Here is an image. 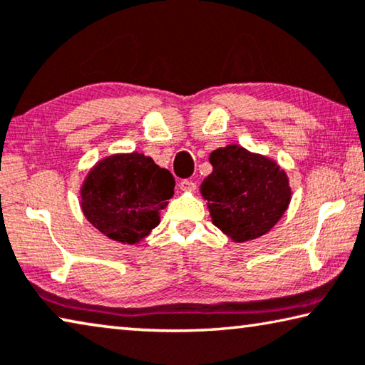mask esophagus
<instances>
[{"mask_svg": "<svg viewBox=\"0 0 365 365\" xmlns=\"http://www.w3.org/2000/svg\"><path fill=\"white\" fill-rule=\"evenodd\" d=\"M195 182L194 181H189V179H182L181 182H179V189L184 190V192H194L195 190Z\"/></svg>", "mask_w": 365, "mask_h": 365, "instance_id": "esophagus-1", "label": "esophagus"}]
</instances>
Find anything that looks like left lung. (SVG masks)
Returning a JSON list of instances; mask_svg holds the SVG:
<instances>
[{
  "label": "left lung",
  "mask_w": 365,
  "mask_h": 365,
  "mask_svg": "<svg viewBox=\"0 0 365 365\" xmlns=\"http://www.w3.org/2000/svg\"><path fill=\"white\" fill-rule=\"evenodd\" d=\"M212 173L200 184L212 223L235 243L271 232L292 199L289 176L277 161L241 145L210 153Z\"/></svg>",
  "instance_id": "left-lung-1"
}]
</instances>
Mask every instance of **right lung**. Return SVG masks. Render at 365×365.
<instances>
[{"label":"right lung","instance_id":"right-lung-1","mask_svg":"<svg viewBox=\"0 0 365 365\" xmlns=\"http://www.w3.org/2000/svg\"><path fill=\"white\" fill-rule=\"evenodd\" d=\"M175 178L138 151L99 160L80 187L83 215L112 241L137 245L158 227Z\"/></svg>","mask_w":365,"mask_h":365}]
</instances>
